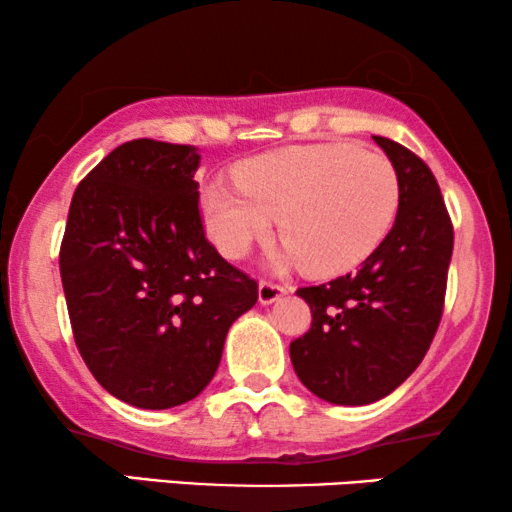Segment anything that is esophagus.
I'll return each mask as SVG.
<instances>
[{
    "label": "esophagus",
    "mask_w": 512,
    "mask_h": 512,
    "mask_svg": "<svg viewBox=\"0 0 512 512\" xmlns=\"http://www.w3.org/2000/svg\"><path fill=\"white\" fill-rule=\"evenodd\" d=\"M286 293V284H279V282H272V279H261V284H258V300H261L263 305H270L279 300Z\"/></svg>",
    "instance_id": "obj_1"
}]
</instances>
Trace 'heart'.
Here are the masks:
<instances>
[{
    "label": "heart",
    "instance_id": "heart-1",
    "mask_svg": "<svg viewBox=\"0 0 512 512\" xmlns=\"http://www.w3.org/2000/svg\"><path fill=\"white\" fill-rule=\"evenodd\" d=\"M235 186L202 191L209 240L242 258L270 235L279 216L282 258L310 275L352 270L389 233L398 209V174L380 151L349 142L286 146L244 160Z\"/></svg>",
    "mask_w": 512,
    "mask_h": 512
}]
</instances>
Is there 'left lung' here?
I'll list each match as a JSON object with an SVG mask.
<instances>
[{
  "instance_id": "8db88e82",
  "label": "left lung",
  "mask_w": 512,
  "mask_h": 512,
  "mask_svg": "<svg viewBox=\"0 0 512 512\" xmlns=\"http://www.w3.org/2000/svg\"><path fill=\"white\" fill-rule=\"evenodd\" d=\"M398 174V212L361 268L296 293L310 331L291 342V363L314 396L366 405L391 394L429 352L445 307L454 228L438 181L417 153L373 137Z\"/></svg>"
}]
</instances>
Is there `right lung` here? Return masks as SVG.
Wrapping results in <instances>:
<instances>
[{"instance_id":"obj_1","label":"right lung","mask_w":512,"mask_h":512,"mask_svg":"<svg viewBox=\"0 0 512 512\" xmlns=\"http://www.w3.org/2000/svg\"><path fill=\"white\" fill-rule=\"evenodd\" d=\"M188 144L132 139L76 186L60 244L74 342L111 396L144 410L212 382L258 284L205 237Z\"/></svg>"}]
</instances>
